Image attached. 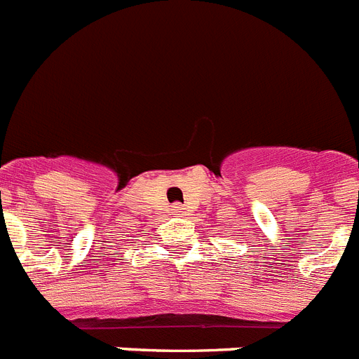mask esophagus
Returning <instances> with one entry per match:
<instances>
[{
	"mask_svg": "<svg viewBox=\"0 0 359 359\" xmlns=\"http://www.w3.org/2000/svg\"><path fill=\"white\" fill-rule=\"evenodd\" d=\"M172 211H174V212H183V207L180 205V203H176V205L172 207Z\"/></svg>",
	"mask_w": 359,
	"mask_h": 359,
	"instance_id": "esophagus-1",
	"label": "esophagus"
}]
</instances>
